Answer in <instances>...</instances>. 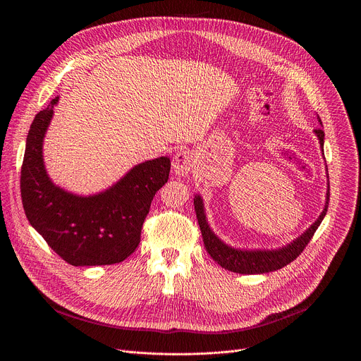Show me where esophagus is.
<instances>
[{"mask_svg": "<svg viewBox=\"0 0 361 361\" xmlns=\"http://www.w3.org/2000/svg\"><path fill=\"white\" fill-rule=\"evenodd\" d=\"M194 167L192 154L187 149H180L173 157V171L178 177H187Z\"/></svg>", "mask_w": 361, "mask_h": 361, "instance_id": "1", "label": "esophagus"}]
</instances>
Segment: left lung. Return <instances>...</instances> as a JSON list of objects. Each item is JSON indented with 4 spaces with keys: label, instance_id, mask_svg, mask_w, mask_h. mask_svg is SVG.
I'll return each instance as SVG.
<instances>
[{
    "label": "left lung",
    "instance_id": "1",
    "mask_svg": "<svg viewBox=\"0 0 361 361\" xmlns=\"http://www.w3.org/2000/svg\"><path fill=\"white\" fill-rule=\"evenodd\" d=\"M319 123L323 127V123L320 117L317 116ZM314 134L319 138L320 147H322V154L323 147H324V131L323 128L314 130ZM329 178V174H327ZM329 200H330V184L327 183V192H326V202H324V209L319 219L308 227L301 235L294 238L291 243L279 247L276 250H262V248H255V250H243V248H235L228 244H226L210 227L207 221V216H205V209H204V201L200 194L194 195V209L197 214V220L200 224L202 241L205 245V250L212 255V259L220 264L223 269L233 271V273H240V274H264L270 271H276L295 260L297 257L301 254L304 247L310 243L312 237L314 235L316 230L322 224L323 219L326 217L327 209H329Z\"/></svg>",
    "mask_w": 361,
    "mask_h": 361
}]
</instances>
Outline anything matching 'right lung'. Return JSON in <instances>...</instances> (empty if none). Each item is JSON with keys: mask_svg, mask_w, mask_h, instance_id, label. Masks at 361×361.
Here are the masks:
<instances>
[{"mask_svg": "<svg viewBox=\"0 0 361 361\" xmlns=\"http://www.w3.org/2000/svg\"><path fill=\"white\" fill-rule=\"evenodd\" d=\"M60 97L39 111L27 135L21 197L30 224L63 260L75 267L124 262L140 244L142 223L156 192L167 183L171 161L159 157L134 166L117 183L90 195L49 178L42 144Z\"/></svg>", "mask_w": 361, "mask_h": 361, "instance_id": "right-lung-1", "label": "right lung"}]
</instances>
